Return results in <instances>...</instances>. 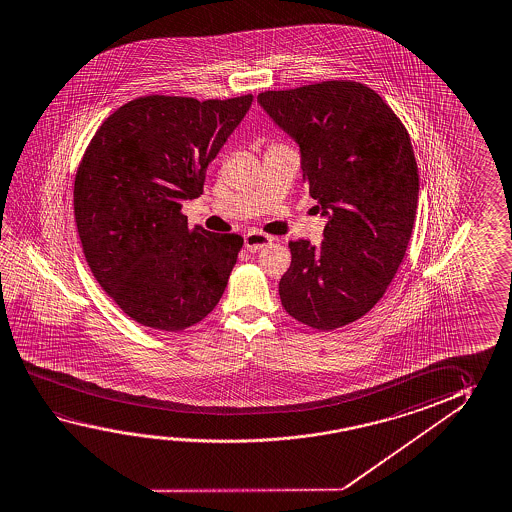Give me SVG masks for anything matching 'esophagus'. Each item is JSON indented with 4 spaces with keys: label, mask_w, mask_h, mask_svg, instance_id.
Listing matches in <instances>:
<instances>
[{
    "label": "esophagus",
    "mask_w": 512,
    "mask_h": 512,
    "mask_svg": "<svg viewBox=\"0 0 512 512\" xmlns=\"http://www.w3.org/2000/svg\"><path fill=\"white\" fill-rule=\"evenodd\" d=\"M271 243H273V237L264 234V232H259V230H250L248 234L244 235V246L250 252H257L260 248H264V246Z\"/></svg>",
    "instance_id": "esophagus-1"
}]
</instances>
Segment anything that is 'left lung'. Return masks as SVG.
I'll return each mask as SVG.
<instances>
[{"label":"left lung","mask_w":512,"mask_h":512,"mask_svg":"<svg viewBox=\"0 0 512 512\" xmlns=\"http://www.w3.org/2000/svg\"><path fill=\"white\" fill-rule=\"evenodd\" d=\"M300 144L303 182L328 216L323 241H289L278 293L289 316L316 330L350 325L386 294L418 207L411 137L368 85L327 80L257 96Z\"/></svg>","instance_id":"8db88e82"}]
</instances>
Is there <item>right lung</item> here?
Returning <instances> with one entry per match:
<instances>
[{"label":"right lung","mask_w":512,"mask_h":512,"mask_svg":"<svg viewBox=\"0 0 512 512\" xmlns=\"http://www.w3.org/2000/svg\"><path fill=\"white\" fill-rule=\"evenodd\" d=\"M150 94L114 110L76 169L75 221L85 260L126 316L178 332L218 305L243 246L237 234L189 227L182 202L252 105Z\"/></svg>","instance_id":"obj_1"}]
</instances>
